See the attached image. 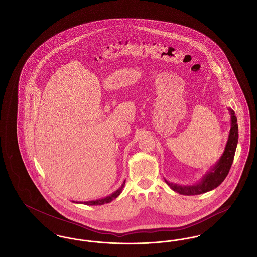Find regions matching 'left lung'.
<instances>
[{"mask_svg":"<svg viewBox=\"0 0 257 257\" xmlns=\"http://www.w3.org/2000/svg\"><path fill=\"white\" fill-rule=\"evenodd\" d=\"M228 110L231 113V129H230L229 138L227 141V145L225 147V150L222 156L220 157V161L218 162V164H216V166L211 171L208 172L199 183L196 184L194 186L182 187V186H178V185L166 181L174 192H177L178 194L185 195V196L200 195L217 188L225 179L232 166L236 147L238 144V135H239L237 117L235 115V112L232 109H228Z\"/></svg>","mask_w":257,"mask_h":257,"instance_id":"8db88e82","label":"left lung"}]
</instances>
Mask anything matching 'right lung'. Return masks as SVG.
<instances>
[{
    "label": "right lung",
    "mask_w": 257,
    "mask_h": 257,
    "mask_svg": "<svg viewBox=\"0 0 257 257\" xmlns=\"http://www.w3.org/2000/svg\"><path fill=\"white\" fill-rule=\"evenodd\" d=\"M124 184H125V181L123 182L122 186H121L116 192H114L112 195L107 196V197H105V198H102V199L86 201V202H84V204H86V205H102V204H105V203H109L111 200H113L114 198H116L117 196L120 195V193L122 192V189L124 188ZM76 203H78V202H76ZM80 203H81V202H80Z\"/></svg>",
    "instance_id": "add662e5"
}]
</instances>
